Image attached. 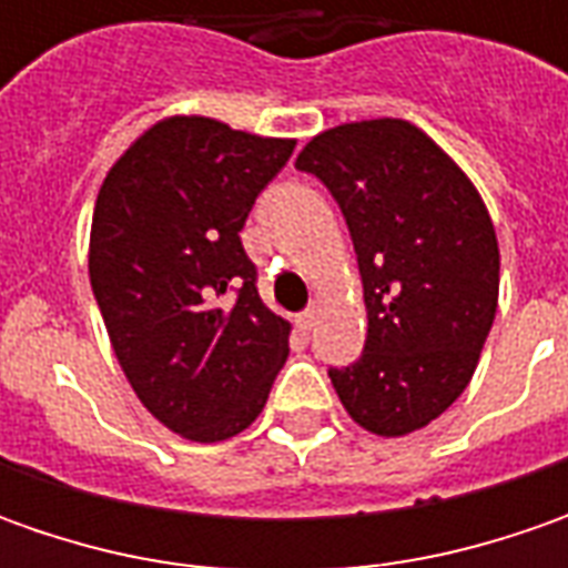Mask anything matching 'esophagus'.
Returning <instances> with one entry per match:
<instances>
[{
	"instance_id": "34e87169",
	"label": "esophagus",
	"mask_w": 568,
	"mask_h": 568,
	"mask_svg": "<svg viewBox=\"0 0 568 568\" xmlns=\"http://www.w3.org/2000/svg\"><path fill=\"white\" fill-rule=\"evenodd\" d=\"M316 316H318V306H306V310H303V313H296V328H300V332H310V328H313V325H316Z\"/></svg>"
}]
</instances>
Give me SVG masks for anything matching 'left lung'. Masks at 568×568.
Here are the masks:
<instances>
[{"label":"left lung","instance_id":"1","mask_svg":"<svg viewBox=\"0 0 568 568\" xmlns=\"http://www.w3.org/2000/svg\"><path fill=\"white\" fill-rule=\"evenodd\" d=\"M296 170L325 183L347 221L366 303L361 361L328 369L347 414L407 436L468 388L499 300V246L462 166L404 120L344 122Z\"/></svg>","mask_w":568,"mask_h":568}]
</instances>
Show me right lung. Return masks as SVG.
<instances>
[{
  "mask_svg": "<svg viewBox=\"0 0 568 568\" xmlns=\"http://www.w3.org/2000/svg\"><path fill=\"white\" fill-rule=\"evenodd\" d=\"M294 144L170 116L98 192L88 272L113 354L139 402L192 443L243 433L287 361L291 322L262 303L240 230Z\"/></svg>",
  "mask_w": 568,
  "mask_h": 568,
  "instance_id": "add662e5",
  "label": "right lung"
}]
</instances>
